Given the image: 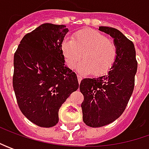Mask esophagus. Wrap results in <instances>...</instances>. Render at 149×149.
Masks as SVG:
<instances>
[{
    "mask_svg": "<svg viewBox=\"0 0 149 149\" xmlns=\"http://www.w3.org/2000/svg\"><path fill=\"white\" fill-rule=\"evenodd\" d=\"M77 78H78V81H79V83H80L81 82V80H82V76L81 75H79V74H78L77 75Z\"/></svg>",
    "mask_w": 149,
    "mask_h": 149,
    "instance_id": "1",
    "label": "esophagus"
}]
</instances>
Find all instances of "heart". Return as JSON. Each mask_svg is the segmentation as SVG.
<instances>
[{
    "mask_svg": "<svg viewBox=\"0 0 149 149\" xmlns=\"http://www.w3.org/2000/svg\"><path fill=\"white\" fill-rule=\"evenodd\" d=\"M61 51L70 69L77 65L83 56L79 70L83 74L94 71L97 76L109 71L118 57L115 42L95 30L79 31L72 39H65L61 45Z\"/></svg>",
    "mask_w": 149,
    "mask_h": 149,
    "instance_id": "1",
    "label": "heart"
}]
</instances>
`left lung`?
<instances>
[{"mask_svg":"<svg viewBox=\"0 0 149 149\" xmlns=\"http://www.w3.org/2000/svg\"><path fill=\"white\" fill-rule=\"evenodd\" d=\"M100 31L114 39L118 57L107 75L85 78L79 84L84 95L83 120L93 128L112 123L123 113L134 91L138 68L134 45L130 40L115 28L100 26Z\"/></svg>","mask_w":149,"mask_h":149,"instance_id":"obj_1","label":"left lung"}]
</instances>
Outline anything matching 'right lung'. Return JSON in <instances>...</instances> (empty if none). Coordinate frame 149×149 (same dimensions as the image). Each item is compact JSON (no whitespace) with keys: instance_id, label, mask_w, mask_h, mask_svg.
I'll list each match as a JSON object with an SVG mask.
<instances>
[{"instance_id":"add662e5","label":"right lung","mask_w":149,"mask_h":149,"mask_svg":"<svg viewBox=\"0 0 149 149\" xmlns=\"http://www.w3.org/2000/svg\"><path fill=\"white\" fill-rule=\"evenodd\" d=\"M69 30L43 24L26 34L14 54L13 88L21 113L40 127H53L59 109L79 88L74 72L65 65L61 45Z\"/></svg>"}]
</instances>
